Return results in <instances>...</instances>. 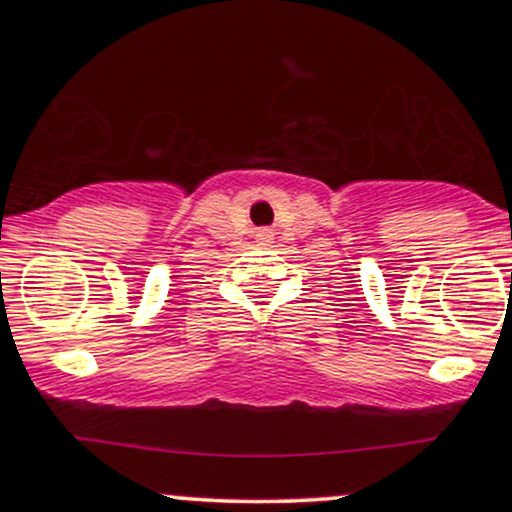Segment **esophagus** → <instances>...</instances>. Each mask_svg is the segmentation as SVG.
<instances>
[{
	"label": "esophagus",
	"instance_id": "1",
	"mask_svg": "<svg viewBox=\"0 0 512 512\" xmlns=\"http://www.w3.org/2000/svg\"><path fill=\"white\" fill-rule=\"evenodd\" d=\"M257 238H260V240H262V243H269V240H272V236H269V233H267V231H262V233H260V236H257Z\"/></svg>",
	"mask_w": 512,
	"mask_h": 512
}]
</instances>
